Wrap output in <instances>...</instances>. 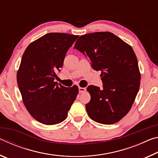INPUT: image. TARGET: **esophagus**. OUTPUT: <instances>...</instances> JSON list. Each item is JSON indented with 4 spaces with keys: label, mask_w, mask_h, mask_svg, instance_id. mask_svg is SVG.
Listing matches in <instances>:
<instances>
[{
    "label": "esophagus",
    "mask_w": 158,
    "mask_h": 158,
    "mask_svg": "<svg viewBox=\"0 0 158 158\" xmlns=\"http://www.w3.org/2000/svg\"><path fill=\"white\" fill-rule=\"evenodd\" d=\"M86 89H85V88H82V87H79V93H84L85 92Z\"/></svg>",
    "instance_id": "1"
}]
</instances>
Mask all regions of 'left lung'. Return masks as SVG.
Returning a JSON list of instances; mask_svg holds the SVG:
<instances>
[{"label":"left lung","mask_w":158,"mask_h":158,"mask_svg":"<svg viewBox=\"0 0 158 158\" xmlns=\"http://www.w3.org/2000/svg\"><path fill=\"white\" fill-rule=\"evenodd\" d=\"M100 70L102 89L90 85L89 116L102 124L116 123L132 107L140 85L141 74L132 48L109 32H96L79 37L74 47Z\"/></svg>","instance_id":"8db88e82"}]
</instances>
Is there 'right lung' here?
<instances>
[{"instance_id":"right-lung-1","label":"right lung","mask_w":158,"mask_h":158,"mask_svg":"<svg viewBox=\"0 0 158 158\" xmlns=\"http://www.w3.org/2000/svg\"><path fill=\"white\" fill-rule=\"evenodd\" d=\"M78 35L50 33L28 45L21 58L17 80L29 114L44 125L63 122L76 100L77 85L67 88L54 81L64 58Z\"/></svg>"}]
</instances>
